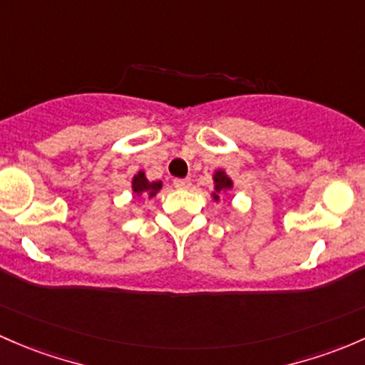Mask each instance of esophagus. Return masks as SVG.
<instances>
[{"label": "esophagus", "instance_id": "obj_1", "mask_svg": "<svg viewBox=\"0 0 365 365\" xmlns=\"http://www.w3.org/2000/svg\"><path fill=\"white\" fill-rule=\"evenodd\" d=\"M174 186L178 187V190H187V187L191 186V181L190 179H175Z\"/></svg>", "mask_w": 365, "mask_h": 365}]
</instances>
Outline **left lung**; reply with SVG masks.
Returning a JSON list of instances; mask_svg holds the SVG:
<instances>
[{
	"label": "left lung",
	"instance_id": "obj_1",
	"mask_svg": "<svg viewBox=\"0 0 365 365\" xmlns=\"http://www.w3.org/2000/svg\"><path fill=\"white\" fill-rule=\"evenodd\" d=\"M212 184H214V190L210 193L214 202L220 200V195L221 193H227L228 190L234 187V181H232L230 175L223 170V168H217V170L212 172Z\"/></svg>",
	"mask_w": 365,
	"mask_h": 365
}]
</instances>
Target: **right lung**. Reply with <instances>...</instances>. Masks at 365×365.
<instances>
[{"label": "right lung", "instance_id": "1", "mask_svg": "<svg viewBox=\"0 0 365 365\" xmlns=\"http://www.w3.org/2000/svg\"><path fill=\"white\" fill-rule=\"evenodd\" d=\"M161 187H163V182H161V181H149L144 170H138L137 174L131 178V191H133L137 197L155 198L158 195V191H160Z\"/></svg>", "mask_w": 365, "mask_h": 365}]
</instances>
